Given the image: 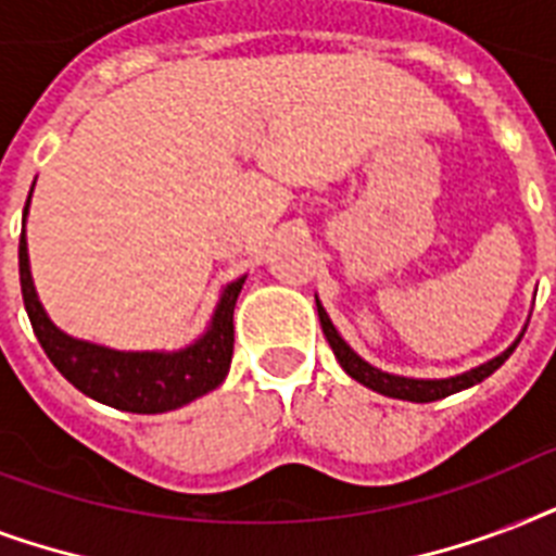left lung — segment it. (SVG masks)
<instances>
[{
    "instance_id": "1",
    "label": "left lung",
    "mask_w": 556,
    "mask_h": 556,
    "mask_svg": "<svg viewBox=\"0 0 556 556\" xmlns=\"http://www.w3.org/2000/svg\"><path fill=\"white\" fill-rule=\"evenodd\" d=\"M314 300H317V296H314ZM317 314H320L323 334H326L331 352H334L338 364L343 366V371H346L349 378H355L357 383L369 387L371 392H380V395L387 397H401V401H415V404H430V401H439V397H447L453 395V392H462V389H470L476 387V383H482L488 375H493V371L500 369V366L514 355V349L519 346V340L526 334V329H522V334H519L502 355L491 357L488 364L476 366V369L453 375V378H406V375H392V371L378 369V366H371L369 361H364V357L357 355L355 349L340 338V331L334 329V323L329 320V314H326V308L320 305V300H317Z\"/></svg>"
}]
</instances>
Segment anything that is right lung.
<instances>
[{"label":"right lung","instance_id":"add662e5","mask_svg":"<svg viewBox=\"0 0 556 556\" xmlns=\"http://www.w3.org/2000/svg\"><path fill=\"white\" fill-rule=\"evenodd\" d=\"M30 192H34V187H30ZM30 192L28 201H25V213H22L20 236L22 300H25V312H28L39 346L46 349L48 361L60 369V375L80 389L83 395L94 397L100 404L141 415L169 413V409L190 404L195 397L207 395L210 389H216L230 369L233 308L248 277L233 279L222 288L207 329L185 349L124 352V349H109L91 343V340L72 338L51 323V317L39 303L34 277H30L28 239H25Z\"/></svg>","mask_w":556,"mask_h":556}]
</instances>
